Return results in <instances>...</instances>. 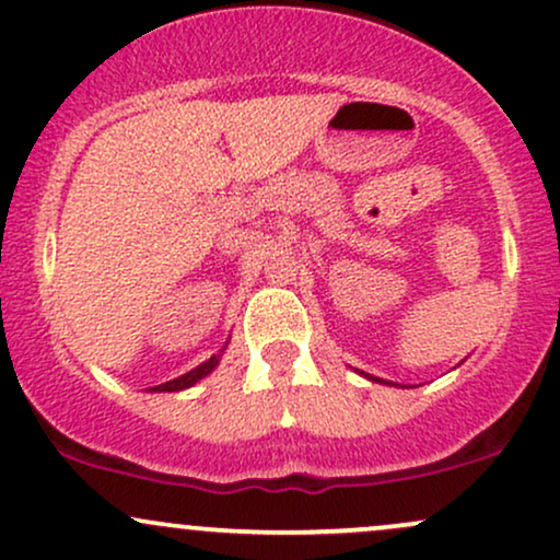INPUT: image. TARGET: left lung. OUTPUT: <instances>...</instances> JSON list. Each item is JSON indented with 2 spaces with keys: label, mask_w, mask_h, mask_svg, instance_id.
I'll list each match as a JSON object with an SVG mask.
<instances>
[{
  "label": "left lung",
  "mask_w": 560,
  "mask_h": 560,
  "mask_svg": "<svg viewBox=\"0 0 560 560\" xmlns=\"http://www.w3.org/2000/svg\"><path fill=\"white\" fill-rule=\"evenodd\" d=\"M372 380H377V377H372Z\"/></svg>",
  "instance_id": "left-lung-1"
}]
</instances>
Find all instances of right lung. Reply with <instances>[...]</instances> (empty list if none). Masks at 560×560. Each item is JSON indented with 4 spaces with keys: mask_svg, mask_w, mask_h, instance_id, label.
<instances>
[{
    "mask_svg": "<svg viewBox=\"0 0 560 560\" xmlns=\"http://www.w3.org/2000/svg\"><path fill=\"white\" fill-rule=\"evenodd\" d=\"M217 357H212L209 361H203V364H199L196 366V370H190L188 374H183V377H177V380H170V383H164V385H156V387H151V390H160V393H173V390H183V387H190L194 383H199L201 377H207L209 372L214 370L217 366Z\"/></svg>",
    "mask_w": 560,
    "mask_h": 560,
    "instance_id": "1",
    "label": "right lung"
}]
</instances>
